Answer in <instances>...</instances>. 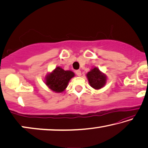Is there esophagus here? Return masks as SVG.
Returning a JSON list of instances; mask_svg holds the SVG:
<instances>
[{
  "instance_id": "34e87169",
  "label": "esophagus",
  "mask_w": 148,
  "mask_h": 148,
  "mask_svg": "<svg viewBox=\"0 0 148 148\" xmlns=\"http://www.w3.org/2000/svg\"><path fill=\"white\" fill-rule=\"evenodd\" d=\"M76 74L77 76H81V71L80 70H77L76 71Z\"/></svg>"
}]
</instances>
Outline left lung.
Segmentation results:
<instances>
[{
  "label": "left lung",
  "instance_id": "obj_1",
  "mask_svg": "<svg viewBox=\"0 0 148 148\" xmlns=\"http://www.w3.org/2000/svg\"><path fill=\"white\" fill-rule=\"evenodd\" d=\"M86 76L89 85L95 89H101L107 82V76L97 67L92 68L91 71L87 73Z\"/></svg>",
  "mask_w": 148,
  "mask_h": 148
}]
</instances>
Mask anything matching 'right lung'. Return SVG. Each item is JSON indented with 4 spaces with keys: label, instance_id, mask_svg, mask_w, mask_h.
Instances as JSON below:
<instances>
[{
    "label": "right lung",
    "instance_id": "right-lung-1",
    "mask_svg": "<svg viewBox=\"0 0 148 148\" xmlns=\"http://www.w3.org/2000/svg\"><path fill=\"white\" fill-rule=\"evenodd\" d=\"M75 77L71 71H65L61 67H57L45 76V83L51 91L61 93L67 88L71 79Z\"/></svg>",
    "mask_w": 148,
    "mask_h": 148
}]
</instances>
